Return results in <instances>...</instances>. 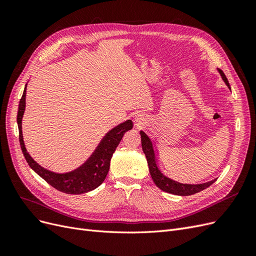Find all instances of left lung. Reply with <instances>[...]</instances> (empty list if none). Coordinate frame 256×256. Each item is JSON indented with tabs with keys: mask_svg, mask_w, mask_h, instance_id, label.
I'll return each mask as SVG.
<instances>
[{
	"mask_svg": "<svg viewBox=\"0 0 256 256\" xmlns=\"http://www.w3.org/2000/svg\"><path fill=\"white\" fill-rule=\"evenodd\" d=\"M218 72L221 74L223 81L226 82V84L228 85V88L230 90V83L226 79V74H224V72L221 70V69H218ZM140 134H141L142 150H143V152L145 154V157L147 159V164H148L150 176L152 178L154 182L156 184L157 187L160 188L162 191H166L168 193H172V194H175V196H191V194H194V193H198L200 191L208 188L209 186L212 184L216 180H214L204 182V184H190L178 182L171 180V178L164 176V173H162L160 171V168H158L156 154H154L152 140L148 138V136H147L145 132H143V131H140Z\"/></svg>",
	"mask_w": 256,
	"mask_h": 256,
	"instance_id": "left-lung-1",
	"label": "left lung"
}]
</instances>
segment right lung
I'll return each mask as SVG.
<instances>
[{
    "label": "right lung",
    "instance_id": "obj_1",
    "mask_svg": "<svg viewBox=\"0 0 256 256\" xmlns=\"http://www.w3.org/2000/svg\"><path fill=\"white\" fill-rule=\"evenodd\" d=\"M26 85L19 102L17 122L19 128V141L21 150L30 168L34 170L38 175L44 178L53 188H56L60 192L67 193V194H82V193H86L96 189L98 186L104 182L110 168L112 154L115 152L116 147L118 146L124 134H125L126 131L132 129V120H128L110 130L96 147L92 156L81 166L68 173H56L38 164L30 156V154L26 148L22 136V118L26 110Z\"/></svg>",
    "mask_w": 256,
    "mask_h": 256
}]
</instances>
